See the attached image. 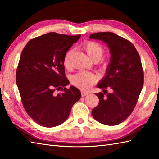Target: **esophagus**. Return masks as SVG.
<instances>
[{
	"mask_svg": "<svg viewBox=\"0 0 159 159\" xmlns=\"http://www.w3.org/2000/svg\"><path fill=\"white\" fill-rule=\"evenodd\" d=\"M87 94H88V93H87V92H84V91H81V96H82V97H84V96H87Z\"/></svg>",
	"mask_w": 159,
	"mask_h": 159,
	"instance_id": "1",
	"label": "esophagus"
}]
</instances>
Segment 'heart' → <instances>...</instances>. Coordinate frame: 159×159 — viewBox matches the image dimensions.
I'll return each mask as SVG.
<instances>
[{"label":"heart","instance_id":"1","mask_svg":"<svg viewBox=\"0 0 159 159\" xmlns=\"http://www.w3.org/2000/svg\"><path fill=\"white\" fill-rule=\"evenodd\" d=\"M84 49L89 57L93 61H99L104 52V48L100 43L94 41H88L84 43ZM74 52L73 49H70L66 52L63 59V66L66 69L69 70L71 67L70 63V57ZM98 80V76L92 73L87 72H79L74 74L71 79V83L74 86L81 89H87L96 83Z\"/></svg>","mask_w":159,"mask_h":159}]
</instances>
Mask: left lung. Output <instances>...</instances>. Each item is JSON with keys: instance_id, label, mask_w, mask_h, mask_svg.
<instances>
[{"instance_id": "obj_1", "label": "left lung", "mask_w": 159, "mask_h": 159, "mask_svg": "<svg viewBox=\"0 0 159 159\" xmlns=\"http://www.w3.org/2000/svg\"><path fill=\"white\" fill-rule=\"evenodd\" d=\"M89 38L107 43L111 55L106 76L97 86L104 92L96 93L99 104L92 109V116L103 124L117 125L133 112L143 85L140 56L130 41L113 33H93ZM108 88L111 93L106 95Z\"/></svg>"}]
</instances>
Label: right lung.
<instances>
[{
	"label": "right lung",
	"instance_id": "obj_1",
	"mask_svg": "<svg viewBox=\"0 0 159 159\" xmlns=\"http://www.w3.org/2000/svg\"><path fill=\"white\" fill-rule=\"evenodd\" d=\"M80 35L48 33L31 39L22 50L16 81L26 112L37 124L51 128L68 117L73 104L81 97L66 76L63 59ZM62 92L58 94L55 90Z\"/></svg>",
	"mask_w": 159,
	"mask_h": 159
}]
</instances>
